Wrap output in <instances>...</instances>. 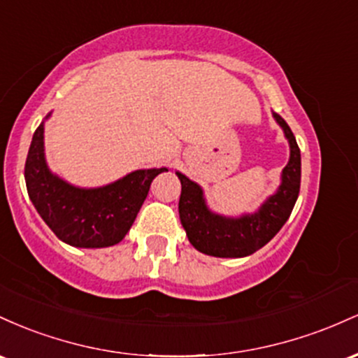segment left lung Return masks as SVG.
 Returning <instances> with one entry per match:
<instances>
[{"instance_id": "left-lung-1", "label": "left lung", "mask_w": 358, "mask_h": 358, "mask_svg": "<svg viewBox=\"0 0 358 358\" xmlns=\"http://www.w3.org/2000/svg\"><path fill=\"white\" fill-rule=\"evenodd\" d=\"M275 122L282 127L291 145V157L282 171V184L254 215L242 218H224L206 208L203 191L196 182L178 172L180 179L179 218L192 247L213 257H247L271 242L287 222L301 184V152L294 134L279 115Z\"/></svg>"}]
</instances>
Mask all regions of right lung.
Segmentation results:
<instances>
[{"mask_svg": "<svg viewBox=\"0 0 358 358\" xmlns=\"http://www.w3.org/2000/svg\"><path fill=\"white\" fill-rule=\"evenodd\" d=\"M167 169L135 171L96 189H81L59 179L43 157V123L35 130L25 162L27 191L35 210L59 240L83 248L122 242L134 224L152 180Z\"/></svg>", "mask_w": 358, "mask_h": 358, "instance_id": "right-lung-1", "label": "right lung"}]
</instances>
